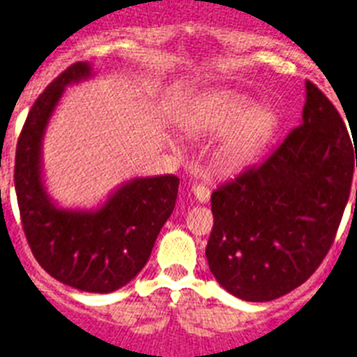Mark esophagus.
<instances>
[{"label":"esophagus","instance_id":"1","mask_svg":"<svg viewBox=\"0 0 357 357\" xmlns=\"http://www.w3.org/2000/svg\"><path fill=\"white\" fill-rule=\"evenodd\" d=\"M192 194L199 204H207L208 198H211V192H208V188L205 187V185H194Z\"/></svg>","mask_w":357,"mask_h":357}]
</instances>
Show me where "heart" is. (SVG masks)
Returning a JSON list of instances; mask_svg holds the SVG:
<instances>
[{"mask_svg":"<svg viewBox=\"0 0 357 357\" xmlns=\"http://www.w3.org/2000/svg\"><path fill=\"white\" fill-rule=\"evenodd\" d=\"M190 132L224 135L216 150L222 169L238 170L259 158L279 126V115L271 106L257 104L233 89H222L196 104L188 115Z\"/></svg>","mask_w":357,"mask_h":357,"instance_id":"b5f03b06","label":"heart"}]
</instances>
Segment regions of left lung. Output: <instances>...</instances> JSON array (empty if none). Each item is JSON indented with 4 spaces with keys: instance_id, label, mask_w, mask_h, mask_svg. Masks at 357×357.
Here are the masks:
<instances>
[{
    "instance_id": "1",
    "label": "left lung",
    "mask_w": 357,
    "mask_h": 357,
    "mask_svg": "<svg viewBox=\"0 0 357 357\" xmlns=\"http://www.w3.org/2000/svg\"><path fill=\"white\" fill-rule=\"evenodd\" d=\"M354 153L357 167L343 119L306 80L301 126L211 196L214 227L205 255L220 286L242 301L266 303L306 282L349 204Z\"/></svg>"
}]
</instances>
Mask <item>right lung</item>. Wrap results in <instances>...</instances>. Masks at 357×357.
Instances as JSON below:
<instances>
[{"instance_id":"obj_1","label":"right lung","mask_w":357,"mask_h":357,"mask_svg":"<svg viewBox=\"0 0 357 357\" xmlns=\"http://www.w3.org/2000/svg\"><path fill=\"white\" fill-rule=\"evenodd\" d=\"M89 62L68 68L31 108L14 165L23 231L34 259L51 277L89 294L123 288L149 262L159 231L178 198L172 174L133 178L91 208L63 207L49 194L43 174V137L69 86L95 77Z\"/></svg>"}]
</instances>
